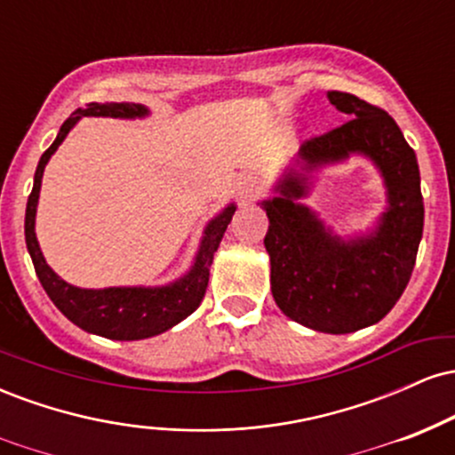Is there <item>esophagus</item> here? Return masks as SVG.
Segmentation results:
<instances>
[{
  "instance_id": "obj_1",
  "label": "esophagus",
  "mask_w": 455,
  "mask_h": 455,
  "mask_svg": "<svg viewBox=\"0 0 455 455\" xmlns=\"http://www.w3.org/2000/svg\"><path fill=\"white\" fill-rule=\"evenodd\" d=\"M265 192L263 184H260L259 177H243L242 184H239V195H242V198H245V201H252V198H259L260 195Z\"/></svg>"
}]
</instances>
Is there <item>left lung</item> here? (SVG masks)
<instances>
[{
  "mask_svg": "<svg viewBox=\"0 0 455 455\" xmlns=\"http://www.w3.org/2000/svg\"><path fill=\"white\" fill-rule=\"evenodd\" d=\"M327 98L348 122L306 140L295 160L301 171L286 169L260 207L269 218L265 250L280 310L315 331L351 333L379 323L404 293L424 233V196L415 151L394 117L353 93ZM351 153L375 162L388 207L372 234L342 240L300 198L309 191L306 172Z\"/></svg>",
  "mask_w": 455,
  "mask_h": 455,
  "instance_id": "obj_1",
  "label": "left lung"
}]
</instances>
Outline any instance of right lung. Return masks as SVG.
Masks as SVG:
<instances>
[{"mask_svg": "<svg viewBox=\"0 0 455 455\" xmlns=\"http://www.w3.org/2000/svg\"><path fill=\"white\" fill-rule=\"evenodd\" d=\"M149 115L148 107L134 102H92L85 108H76L70 117L61 124L57 139L44 151L38 162L34 175V188L28 198L25 210V243H28L29 257L34 260V269L38 274L40 284L57 306V310L85 331L108 340H143V338L158 336L177 323L184 321L201 306L205 297L207 282H210V267L213 252L220 245L224 231L231 222L237 207L235 203L227 205L213 220L205 227L201 245L195 257L192 267L181 278L166 286H108V289H78L61 280L53 269L46 265L36 239V207H38L40 186L46 162L55 154L57 148L64 143L75 124L81 117H119L134 119Z\"/></svg>", "mask_w": 455, "mask_h": 455, "instance_id": "right-lung-1", "label": "right lung"}]
</instances>
